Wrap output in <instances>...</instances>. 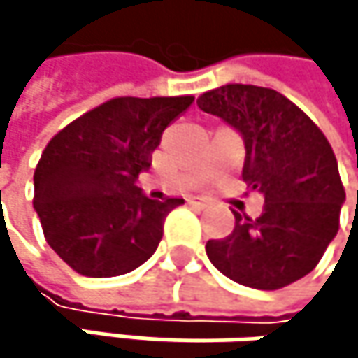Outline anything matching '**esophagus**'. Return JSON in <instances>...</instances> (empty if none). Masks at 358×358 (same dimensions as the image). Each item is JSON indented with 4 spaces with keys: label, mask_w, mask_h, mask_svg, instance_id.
<instances>
[{
    "label": "esophagus",
    "mask_w": 358,
    "mask_h": 358,
    "mask_svg": "<svg viewBox=\"0 0 358 358\" xmlns=\"http://www.w3.org/2000/svg\"><path fill=\"white\" fill-rule=\"evenodd\" d=\"M188 203H190L192 207H199V209H205V207H209V205H211V201H209L207 196H190V199H188Z\"/></svg>",
    "instance_id": "1"
}]
</instances>
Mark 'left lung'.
<instances>
[{
    "instance_id": "left-lung-1",
    "label": "left lung",
    "mask_w": 358,
    "mask_h": 358,
    "mask_svg": "<svg viewBox=\"0 0 358 358\" xmlns=\"http://www.w3.org/2000/svg\"><path fill=\"white\" fill-rule=\"evenodd\" d=\"M196 106L243 134V180L265 199L255 220L232 211L234 230L207 243L209 261L226 278L257 290L301 280L336 236L346 199L325 134L303 109L265 87L224 85L203 93Z\"/></svg>"
}]
</instances>
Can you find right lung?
<instances>
[{
    "mask_svg": "<svg viewBox=\"0 0 358 358\" xmlns=\"http://www.w3.org/2000/svg\"><path fill=\"white\" fill-rule=\"evenodd\" d=\"M192 101V95L115 97L47 143L33 205L47 245L76 273L122 275L155 252L166 215L184 199H149L134 182L149 170L164 130Z\"/></svg>",
    "mask_w": 358,
    "mask_h": 358,
    "instance_id": "right-lung-1",
    "label": "right lung"
}]
</instances>
